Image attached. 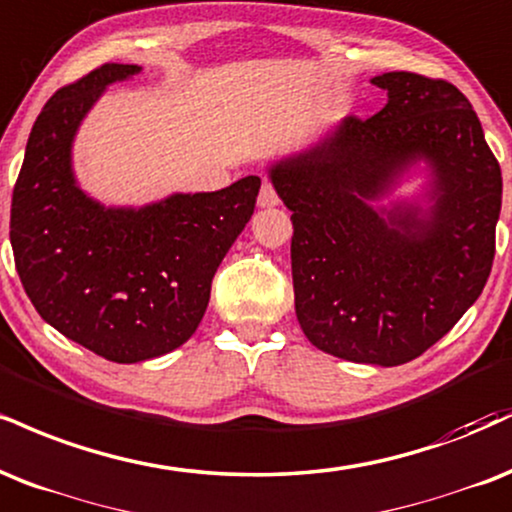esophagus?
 Instances as JSON below:
<instances>
[{
    "label": "esophagus",
    "instance_id": "1",
    "mask_svg": "<svg viewBox=\"0 0 512 512\" xmlns=\"http://www.w3.org/2000/svg\"><path fill=\"white\" fill-rule=\"evenodd\" d=\"M276 205H279V195H276L272 183L264 181L260 188V195H257V207H276Z\"/></svg>",
    "mask_w": 512,
    "mask_h": 512
}]
</instances>
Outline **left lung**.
I'll return each mask as SVG.
<instances>
[{
    "mask_svg": "<svg viewBox=\"0 0 512 512\" xmlns=\"http://www.w3.org/2000/svg\"><path fill=\"white\" fill-rule=\"evenodd\" d=\"M386 107L346 116L269 166L291 209L295 315L312 346L396 367L453 329L484 291L501 214V166L455 85L381 73ZM425 164L412 201L379 206Z\"/></svg>",
    "mask_w": 512,
    "mask_h": 512,
    "instance_id": "8db88e82",
    "label": "left lung"
}]
</instances>
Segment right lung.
I'll return each instance as SVG.
<instances>
[{
  "instance_id": "add662e5",
  "label": "right lung",
  "mask_w": 512,
  "mask_h": 512,
  "mask_svg": "<svg viewBox=\"0 0 512 512\" xmlns=\"http://www.w3.org/2000/svg\"><path fill=\"white\" fill-rule=\"evenodd\" d=\"M140 71L104 64L54 92L11 197L9 238L30 303L59 334L119 365L171 353L195 334L214 272L260 193V176H245L214 193L107 207L78 186L80 123L109 85Z\"/></svg>"
}]
</instances>
